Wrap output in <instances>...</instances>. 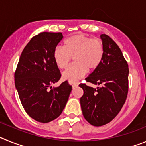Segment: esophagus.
Masks as SVG:
<instances>
[{"label": "esophagus", "mask_w": 146, "mask_h": 146, "mask_svg": "<svg viewBox=\"0 0 146 146\" xmlns=\"http://www.w3.org/2000/svg\"><path fill=\"white\" fill-rule=\"evenodd\" d=\"M78 85H79V82H74L72 83V86L73 87H77V86H78Z\"/></svg>", "instance_id": "1"}]
</instances>
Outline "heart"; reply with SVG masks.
<instances>
[{"label": "heart", "instance_id": "1", "mask_svg": "<svg viewBox=\"0 0 146 146\" xmlns=\"http://www.w3.org/2000/svg\"><path fill=\"white\" fill-rule=\"evenodd\" d=\"M104 46L99 38H91L82 33H77L66 38L64 47H57L53 51V59L59 69H65L74 58V63L63 73L66 80L80 79L89 70L97 69L102 62Z\"/></svg>", "mask_w": 146, "mask_h": 146}]
</instances>
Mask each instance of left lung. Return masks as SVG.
<instances>
[{
	"mask_svg": "<svg viewBox=\"0 0 146 146\" xmlns=\"http://www.w3.org/2000/svg\"><path fill=\"white\" fill-rule=\"evenodd\" d=\"M104 46L102 62L86 82L99 87L94 88L86 83L80 98L82 114L89 123L101 126L116 116L126 102L129 91V66L117 44L108 35H101Z\"/></svg>",
	"mask_w": 146,
	"mask_h": 146,
	"instance_id": "obj_1",
	"label": "left lung"
}]
</instances>
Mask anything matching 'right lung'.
I'll return each instance as SVG.
<instances>
[{
  "instance_id": "1",
  "label": "right lung",
  "mask_w": 146,
  "mask_h": 146,
  "mask_svg": "<svg viewBox=\"0 0 146 146\" xmlns=\"http://www.w3.org/2000/svg\"><path fill=\"white\" fill-rule=\"evenodd\" d=\"M63 38L61 33L42 32L27 44L15 72V86L23 108L41 123L53 121L62 113L72 87L67 80L57 88L61 77L53 51Z\"/></svg>"
}]
</instances>
